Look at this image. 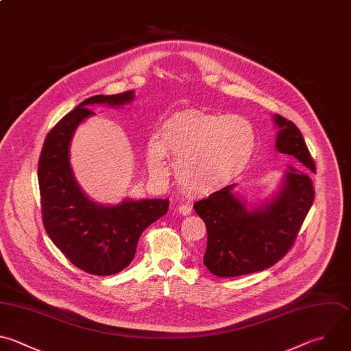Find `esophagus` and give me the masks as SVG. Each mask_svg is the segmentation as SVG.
<instances>
[{"mask_svg":"<svg viewBox=\"0 0 351 351\" xmlns=\"http://www.w3.org/2000/svg\"><path fill=\"white\" fill-rule=\"evenodd\" d=\"M177 210H178V213H180V214H182V215H188V214H191L192 207H191V206H188V204H180V206L177 207Z\"/></svg>","mask_w":351,"mask_h":351,"instance_id":"1","label":"esophagus"}]
</instances>
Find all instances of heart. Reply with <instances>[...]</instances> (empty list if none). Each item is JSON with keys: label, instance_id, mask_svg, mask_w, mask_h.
I'll return each instance as SVG.
<instances>
[{"label": "heart", "instance_id": "heart-1", "mask_svg": "<svg viewBox=\"0 0 351 351\" xmlns=\"http://www.w3.org/2000/svg\"><path fill=\"white\" fill-rule=\"evenodd\" d=\"M255 145V129L248 119L188 110L163 122L158 138L147 145L145 162L152 176L162 177L170 156L181 186L210 195L243 174Z\"/></svg>", "mask_w": 351, "mask_h": 351}]
</instances>
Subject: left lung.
<instances>
[{"label": "left lung", "instance_id": "obj_1", "mask_svg": "<svg viewBox=\"0 0 351 351\" xmlns=\"http://www.w3.org/2000/svg\"><path fill=\"white\" fill-rule=\"evenodd\" d=\"M278 129L276 149L298 160L288 166L277 195L261 207L248 210L234 193L236 184L193 204L207 228L204 266L218 277H236L265 270L292 247L313 204L314 188L308 171H315L299 129L273 115Z\"/></svg>", "mask_w": 351, "mask_h": 351}]
</instances>
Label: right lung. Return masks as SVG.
Returning a JSON list of instances; mask_svg holds the SVG:
<instances>
[{"label": "right lung", "mask_w": 351, "mask_h": 351, "mask_svg": "<svg viewBox=\"0 0 351 351\" xmlns=\"http://www.w3.org/2000/svg\"><path fill=\"white\" fill-rule=\"evenodd\" d=\"M133 99V90L86 99L49 132L38 162L45 230L71 263L95 276L115 274L129 266L144 229L169 210V199L99 204L81 189L70 165L71 138L78 125L95 114L89 107H121Z\"/></svg>", "instance_id": "obj_1"}]
</instances>
